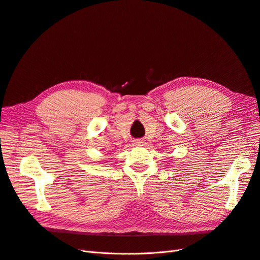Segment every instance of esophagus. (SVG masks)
Listing matches in <instances>:
<instances>
[{
	"mask_svg": "<svg viewBox=\"0 0 260 260\" xmlns=\"http://www.w3.org/2000/svg\"><path fill=\"white\" fill-rule=\"evenodd\" d=\"M134 144L137 145V146H142V145H143V142H142V140H135Z\"/></svg>",
	"mask_w": 260,
	"mask_h": 260,
	"instance_id": "esophagus-1",
	"label": "esophagus"
}]
</instances>
